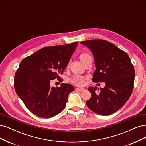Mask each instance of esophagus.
I'll use <instances>...</instances> for the list:
<instances>
[{"label": "esophagus", "instance_id": "obj_1", "mask_svg": "<svg viewBox=\"0 0 146 146\" xmlns=\"http://www.w3.org/2000/svg\"><path fill=\"white\" fill-rule=\"evenodd\" d=\"M76 89H77V90H78L79 91H81V92L84 91V90H85V89H84V88H77Z\"/></svg>", "mask_w": 146, "mask_h": 146}]
</instances>
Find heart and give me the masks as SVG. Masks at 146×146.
<instances>
[{
    "label": "heart",
    "mask_w": 146,
    "mask_h": 146,
    "mask_svg": "<svg viewBox=\"0 0 146 146\" xmlns=\"http://www.w3.org/2000/svg\"><path fill=\"white\" fill-rule=\"evenodd\" d=\"M89 56V55L86 53H83L80 56V58L81 60L85 58L86 57ZM85 78L83 76H80V75H75V76L73 77L71 79V82L74 84L76 85H83L84 83Z\"/></svg>",
    "instance_id": "b5f03b06"
}]
</instances>
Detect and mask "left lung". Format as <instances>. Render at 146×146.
Instances as JSON below:
<instances>
[{
  "label": "left lung",
  "mask_w": 146,
  "mask_h": 146,
  "mask_svg": "<svg viewBox=\"0 0 146 146\" xmlns=\"http://www.w3.org/2000/svg\"><path fill=\"white\" fill-rule=\"evenodd\" d=\"M80 43L92 51L94 57L96 69L92 81L105 83L103 88H88L91 97L86 104L97 114L111 115L123 106L132 93L135 70L131 60L126 52L104 40Z\"/></svg>",
  "instance_id": "obj_1"
}]
</instances>
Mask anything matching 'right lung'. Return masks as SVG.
Wrapping results in <instances>:
<instances>
[{
    "instance_id": "obj_1",
    "label": "right lung",
    "mask_w": 146,
    "mask_h": 146,
    "mask_svg": "<svg viewBox=\"0 0 146 146\" xmlns=\"http://www.w3.org/2000/svg\"><path fill=\"white\" fill-rule=\"evenodd\" d=\"M78 42L45 47L22 60L14 76V89L30 112L49 118L61 112L66 106L69 94L74 88L62 83L51 87L50 82L63 79V74L76 49Z\"/></svg>"
}]
</instances>
